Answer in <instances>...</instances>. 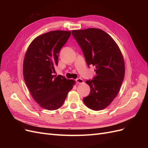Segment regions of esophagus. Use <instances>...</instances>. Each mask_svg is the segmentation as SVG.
I'll return each instance as SVG.
<instances>
[{
    "mask_svg": "<svg viewBox=\"0 0 148 148\" xmlns=\"http://www.w3.org/2000/svg\"><path fill=\"white\" fill-rule=\"evenodd\" d=\"M76 82H77V83H78V84H83V83H84L83 79H82V78H77V79H76Z\"/></svg>",
    "mask_w": 148,
    "mask_h": 148,
    "instance_id": "obj_1",
    "label": "esophagus"
}]
</instances>
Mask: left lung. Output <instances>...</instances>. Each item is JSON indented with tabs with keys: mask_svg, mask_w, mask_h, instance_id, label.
Listing matches in <instances>:
<instances>
[{
	"mask_svg": "<svg viewBox=\"0 0 148 148\" xmlns=\"http://www.w3.org/2000/svg\"><path fill=\"white\" fill-rule=\"evenodd\" d=\"M71 33L88 65L96 66V77L86 82L91 90L83 102L93 110L104 109L117 96L125 77L122 53L112 38L102 29L91 28Z\"/></svg>",
	"mask_w": 148,
	"mask_h": 148,
	"instance_id": "obj_1",
	"label": "left lung"
}]
</instances>
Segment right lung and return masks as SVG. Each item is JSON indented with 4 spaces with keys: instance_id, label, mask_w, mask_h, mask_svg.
<instances>
[{
    "instance_id": "1",
    "label": "right lung",
    "mask_w": 148,
    "mask_h": 148,
    "mask_svg": "<svg viewBox=\"0 0 148 148\" xmlns=\"http://www.w3.org/2000/svg\"><path fill=\"white\" fill-rule=\"evenodd\" d=\"M71 31L56 30L36 38L26 52L23 73L25 82L33 99L49 110L59 109L75 83L64 76L53 75L59 53Z\"/></svg>"
}]
</instances>
